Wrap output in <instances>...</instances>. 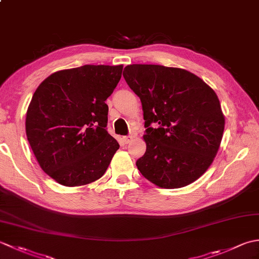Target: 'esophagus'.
I'll return each instance as SVG.
<instances>
[{"label": "esophagus", "instance_id": "esophagus-1", "mask_svg": "<svg viewBox=\"0 0 259 259\" xmlns=\"http://www.w3.org/2000/svg\"><path fill=\"white\" fill-rule=\"evenodd\" d=\"M122 139H123V142H124V144H125V145H128V144H130L131 141H133L134 137H133V136H130V135H129V136H124Z\"/></svg>", "mask_w": 259, "mask_h": 259}]
</instances>
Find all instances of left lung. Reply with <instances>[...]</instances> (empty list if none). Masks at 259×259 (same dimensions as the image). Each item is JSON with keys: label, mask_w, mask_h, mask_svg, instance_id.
<instances>
[{"label": "left lung", "mask_w": 259, "mask_h": 259, "mask_svg": "<svg viewBox=\"0 0 259 259\" xmlns=\"http://www.w3.org/2000/svg\"><path fill=\"white\" fill-rule=\"evenodd\" d=\"M123 78L144 110L147 149L136 162L141 175L167 189L194 183L211 164L223 138L216 93L189 71L163 65H126Z\"/></svg>", "instance_id": "1"}]
</instances>
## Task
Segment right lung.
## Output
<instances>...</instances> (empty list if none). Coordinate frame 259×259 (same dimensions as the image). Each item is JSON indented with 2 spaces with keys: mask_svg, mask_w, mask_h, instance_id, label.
<instances>
[{
  "mask_svg": "<svg viewBox=\"0 0 259 259\" xmlns=\"http://www.w3.org/2000/svg\"><path fill=\"white\" fill-rule=\"evenodd\" d=\"M122 65L62 70L37 87L27 108L25 131L43 171L68 187L101 178L119 144L107 131V99Z\"/></svg>",
  "mask_w": 259,
  "mask_h": 259,
  "instance_id": "obj_1",
  "label": "right lung"
}]
</instances>
